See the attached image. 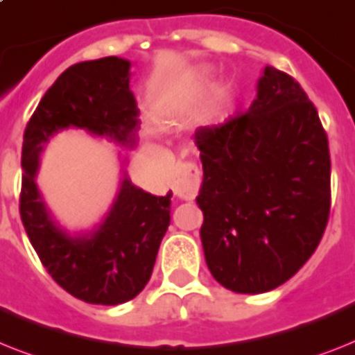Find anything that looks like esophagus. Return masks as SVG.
I'll return each mask as SVG.
<instances>
[{
  "instance_id": "34e87169",
  "label": "esophagus",
  "mask_w": 355,
  "mask_h": 355,
  "mask_svg": "<svg viewBox=\"0 0 355 355\" xmlns=\"http://www.w3.org/2000/svg\"><path fill=\"white\" fill-rule=\"evenodd\" d=\"M202 180V173L195 162H178L175 166L173 173V193L175 197L184 198V200H191L198 193Z\"/></svg>"
}]
</instances>
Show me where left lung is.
Returning <instances> with one entry per match:
<instances>
[{
  "mask_svg": "<svg viewBox=\"0 0 355 355\" xmlns=\"http://www.w3.org/2000/svg\"><path fill=\"white\" fill-rule=\"evenodd\" d=\"M197 204L209 272L237 293L293 277L330 215V151L318 109L290 74L264 67L246 112L195 131Z\"/></svg>",
  "mask_w": 355,
  "mask_h": 355,
  "instance_id": "1",
  "label": "left lung"
}]
</instances>
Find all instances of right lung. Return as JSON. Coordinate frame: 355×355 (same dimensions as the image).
I'll return each instance as SVG.
<instances>
[{"label": "right lung", "instance_id": "right-lung-1", "mask_svg": "<svg viewBox=\"0 0 355 355\" xmlns=\"http://www.w3.org/2000/svg\"><path fill=\"white\" fill-rule=\"evenodd\" d=\"M129 67L116 56L71 65L43 94L23 135L19 215L28 241L49 275L91 304H122L148 284L171 220V191L155 197L125 177L98 230L71 237L51 218L36 173L43 146L62 129L80 128L122 146L135 144L138 107Z\"/></svg>", "mask_w": 355, "mask_h": 355}]
</instances>
